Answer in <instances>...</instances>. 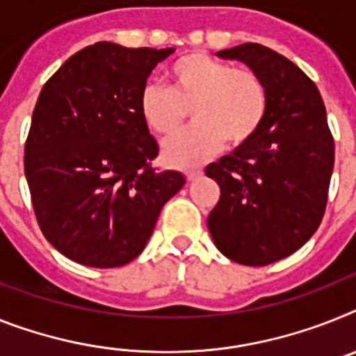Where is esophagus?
<instances>
[{
	"label": "esophagus",
	"mask_w": 356,
	"mask_h": 356,
	"mask_svg": "<svg viewBox=\"0 0 356 356\" xmlns=\"http://www.w3.org/2000/svg\"><path fill=\"white\" fill-rule=\"evenodd\" d=\"M201 173H202L201 168H186V170H184V175H186L188 181H193V179L199 177Z\"/></svg>",
	"instance_id": "esophagus-1"
}]
</instances>
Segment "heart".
Masks as SVG:
<instances>
[{
    "label": "heart",
    "instance_id": "1",
    "mask_svg": "<svg viewBox=\"0 0 356 356\" xmlns=\"http://www.w3.org/2000/svg\"><path fill=\"white\" fill-rule=\"evenodd\" d=\"M168 88L146 85L139 110L152 132L170 136L190 108L192 127L164 143V157L173 164H195L219 150L222 143L241 146L253 139L268 112L262 79L248 68L204 54H188L166 72Z\"/></svg>",
    "mask_w": 356,
    "mask_h": 356
}]
</instances>
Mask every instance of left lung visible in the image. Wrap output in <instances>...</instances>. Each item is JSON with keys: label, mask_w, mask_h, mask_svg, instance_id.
Returning <instances> with one entry per match:
<instances>
[{"label": "left lung", "mask_w": 356, "mask_h": 356, "mask_svg": "<svg viewBox=\"0 0 356 356\" xmlns=\"http://www.w3.org/2000/svg\"><path fill=\"white\" fill-rule=\"evenodd\" d=\"M217 56L261 77L268 112L253 139L206 166L220 188L208 229L229 261L266 266L297 252L321 226L335 143L321 92L295 63L259 43Z\"/></svg>", "instance_id": "obj_1"}]
</instances>
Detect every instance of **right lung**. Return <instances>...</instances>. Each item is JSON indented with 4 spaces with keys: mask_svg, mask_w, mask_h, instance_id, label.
Wrapping results in <instances>:
<instances>
[{
    "mask_svg": "<svg viewBox=\"0 0 356 356\" xmlns=\"http://www.w3.org/2000/svg\"><path fill=\"white\" fill-rule=\"evenodd\" d=\"M172 52L99 41L63 63L38 97L25 177L41 232L77 264L134 261L186 183L152 168L159 146L139 110L146 79Z\"/></svg>",
    "mask_w": 356,
    "mask_h": 356,
    "instance_id": "1",
    "label": "right lung"
}]
</instances>
